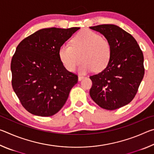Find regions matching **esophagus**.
Here are the masks:
<instances>
[{
    "mask_svg": "<svg viewBox=\"0 0 154 154\" xmlns=\"http://www.w3.org/2000/svg\"><path fill=\"white\" fill-rule=\"evenodd\" d=\"M83 79H84V77L81 76V75H79V76L78 77V81H79V82H80V81H82Z\"/></svg>",
    "mask_w": 154,
    "mask_h": 154,
    "instance_id": "34e87169",
    "label": "esophagus"
}]
</instances>
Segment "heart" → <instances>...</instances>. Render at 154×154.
<instances>
[{
  "label": "heart",
  "mask_w": 154,
  "mask_h": 154,
  "mask_svg": "<svg viewBox=\"0 0 154 154\" xmlns=\"http://www.w3.org/2000/svg\"><path fill=\"white\" fill-rule=\"evenodd\" d=\"M72 46L65 43L59 49L58 54L62 64L69 71H73L81 58L83 62L78 68L84 74L105 69L110 60L111 48L109 41L98 33L85 30L72 40Z\"/></svg>",
  "instance_id": "b5f03b06"
}]
</instances>
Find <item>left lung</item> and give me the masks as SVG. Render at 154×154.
Wrapping results in <instances>:
<instances>
[{
  "mask_svg": "<svg viewBox=\"0 0 154 154\" xmlns=\"http://www.w3.org/2000/svg\"><path fill=\"white\" fill-rule=\"evenodd\" d=\"M111 45L110 60L103 71L90 76L91 98L101 108L115 110L131 102L144 76L143 54L137 41L114 24L90 27Z\"/></svg>",
  "mask_w": 154,
  "mask_h": 154,
  "instance_id": "1",
  "label": "left lung"
}]
</instances>
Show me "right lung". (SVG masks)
Wrapping results in <instances>:
<instances>
[{
	"mask_svg": "<svg viewBox=\"0 0 154 154\" xmlns=\"http://www.w3.org/2000/svg\"><path fill=\"white\" fill-rule=\"evenodd\" d=\"M79 29L43 28L17 45L11 63L12 87L30 113L51 116L64 105L78 77L65 69L58 51Z\"/></svg>",
	"mask_w": 154,
	"mask_h": 154,
	"instance_id": "1",
	"label": "right lung"
}]
</instances>
